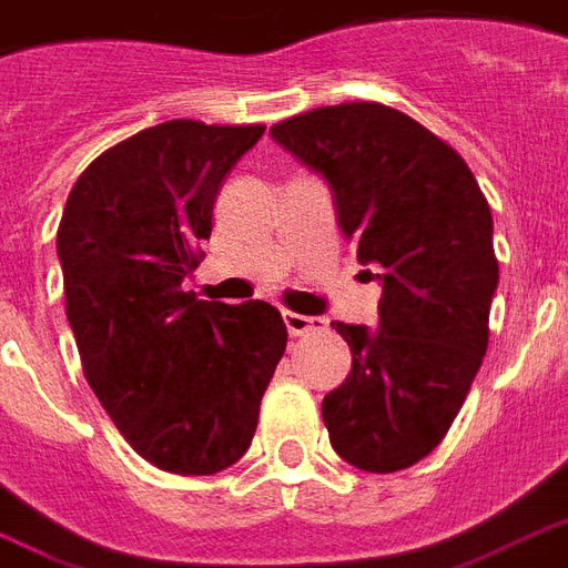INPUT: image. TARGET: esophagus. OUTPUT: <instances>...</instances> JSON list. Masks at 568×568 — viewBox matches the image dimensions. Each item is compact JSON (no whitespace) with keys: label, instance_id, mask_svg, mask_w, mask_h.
I'll return each instance as SVG.
<instances>
[{"label":"esophagus","instance_id":"esophagus-1","mask_svg":"<svg viewBox=\"0 0 568 568\" xmlns=\"http://www.w3.org/2000/svg\"><path fill=\"white\" fill-rule=\"evenodd\" d=\"M285 329L292 336H306V333H315V329H324V321L310 318V315H297V312H283Z\"/></svg>","mask_w":568,"mask_h":568}]
</instances>
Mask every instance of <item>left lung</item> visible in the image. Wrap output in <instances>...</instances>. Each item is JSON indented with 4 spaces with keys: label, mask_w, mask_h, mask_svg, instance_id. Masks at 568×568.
<instances>
[{
    "label": "left lung",
    "mask_w": 568,
    "mask_h": 568,
    "mask_svg": "<svg viewBox=\"0 0 568 568\" xmlns=\"http://www.w3.org/2000/svg\"><path fill=\"white\" fill-rule=\"evenodd\" d=\"M271 138L324 180L342 235L379 271L377 327L333 321L354 363L321 404L329 445L374 475L409 468L445 439L484 363L493 212L445 141L379 102L306 111Z\"/></svg>",
    "instance_id": "8db88e82"
}]
</instances>
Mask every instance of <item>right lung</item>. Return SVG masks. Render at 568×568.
Returning a JSON list of instances; mask_svg holds the SVG:
<instances>
[{
    "instance_id": "1",
    "label": "right lung",
    "mask_w": 568,
    "mask_h": 568,
    "mask_svg": "<svg viewBox=\"0 0 568 568\" xmlns=\"http://www.w3.org/2000/svg\"><path fill=\"white\" fill-rule=\"evenodd\" d=\"M265 126L168 120L88 164L58 226L67 321L84 377L135 454L173 475L244 457L285 354L265 301L182 292L223 180Z\"/></svg>"
}]
</instances>
